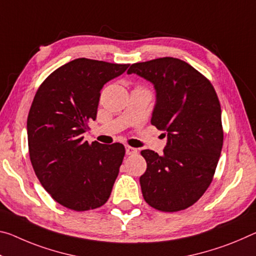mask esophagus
<instances>
[{"instance_id":"34e87169","label":"esophagus","mask_w":256,"mask_h":256,"mask_svg":"<svg viewBox=\"0 0 256 256\" xmlns=\"http://www.w3.org/2000/svg\"><path fill=\"white\" fill-rule=\"evenodd\" d=\"M125 152H126V155H133V154L136 152V149L133 147H130V146H126V147H125Z\"/></svg>"}]
</instances>
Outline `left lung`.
I'll return each instance as SVG.
<instances>
[{
  "label": "left lung",
  "instance_id": "1",
  "mask_svg": "<svg viewBox=\"0 0 256 256\" xmlns=\"http://www.w3.org/2000/svg\"><path fill=\"white\" fill-rule=\"evenodd\" d=\"M128 74L149 80L156 91L152 124L168 136L163 155L146 149L140 176L144 200L178 212L194 204L212 182L223 144L221 106L210 80L189 64L165 56L133 64Z\"/></svg>",
  "mask_w": 256,
  "mask_h": 256
}]
</instances>
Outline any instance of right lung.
<instances>
[{"mask_svg":"<svg viewBox=\"0 0 256 256\" xmlns=\"http://www.w3.org/2000/svg\"><path fill=\"white\" fill-rule=\"evenodd\" d=\"M128 64L78 58L40 84L27 118L32 165L43 188L64 208H98L108 200L125 155L122 144L84 141L100 91Z\"/></svg>","mask_w":256,"mask_h":256,"instance_id":"obj_1","label":"right lung"}]
</instances>
